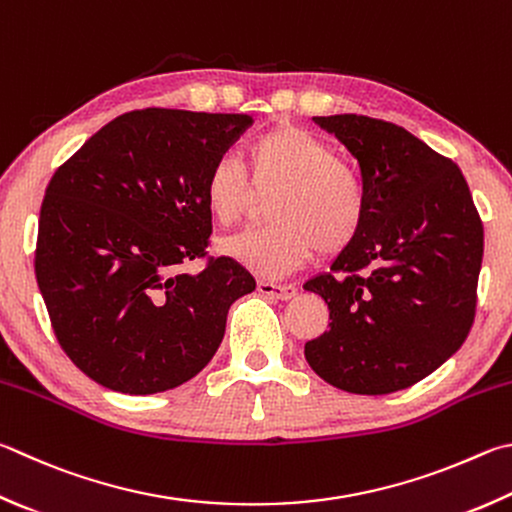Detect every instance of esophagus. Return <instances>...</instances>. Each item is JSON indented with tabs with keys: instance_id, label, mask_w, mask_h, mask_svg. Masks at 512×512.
Segmentation results:
<instances>
[{
	"instance_id": "obj_1",
	"label": "esophagus",
	"mask_w": 512,
	"mask_h": 512,
	"mask_svg": "<svg viewBox=\"0 0 512 512\" xmlns=\"http://www.w3.org/2000/svg\"><path fill=\"white\" fill-rule=\"evenodd\" d=\"M257 291L268 297H275V300H291L295 297L297 288L293 284H273V282H257Z\"/></svg>"
}]
</instances>
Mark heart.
Returning a JSON list of instances; mask_svg holds the SVG:
<instances>
[{
	"label": "heart",
	"instance_id": "obj_1",
	"mask_svg": "<svg viewBox=\"0 0 512 512\" xmlns=\"http://www.w3.org/2000/svg\"><path fill=\"white\" fill-rule=\"evenodd\" d=\"M248 172L253 186L244 167L221 156L203 183L206 208L219 224L244 215L255 192L275 190L266 208L271 224L241 230L219 244L221 253L248 271L282 277L315 248L333 255L358 237L365 221V185L322 138L293 125L271 129L250 145Z\"/></svg>",
	"mask_w": 512,
	"mask_h": 512
}]
</instances>
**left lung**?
Masks as SVG:
<instances>
[{"mask_svg":"<svg viewBox=\"0 0 512 512\" xmlns=\"http://www.w3.org/2000/svg\"><path fill=\"white\" fill-rule=\"evenodd\" d=\"M313 123L347 147L365 185V221L306 291L329 331L304 345L311 369L351 394L412 387L459 351L477 304L483 226L457 165L387 120L340 114Z\"/></svg>","mask_w":512,"mask_h":512,"instance_id":"obj_1","label":"left lung"}]
</instances>
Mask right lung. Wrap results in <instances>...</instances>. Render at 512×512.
Masks as SVG:
<instances>
[{"label": "right lung", "instance_id": "obj_1", "mask_svg": "<svg viewBox=\"0 0 512 512\" xmlns=\"http://www.w3.org/2000/svg\"><path fill=\"white\" fill-rule=\"evenodd\" d=\"M248 114L138 109L111 120L46 188L35 277L55 336L80 371L120 394H159L208 365L230 304L255 277L230 257L199 273L210 165Z\"/></svg>", "mask_w": 512, "mask_h": 512}]
</instances>
